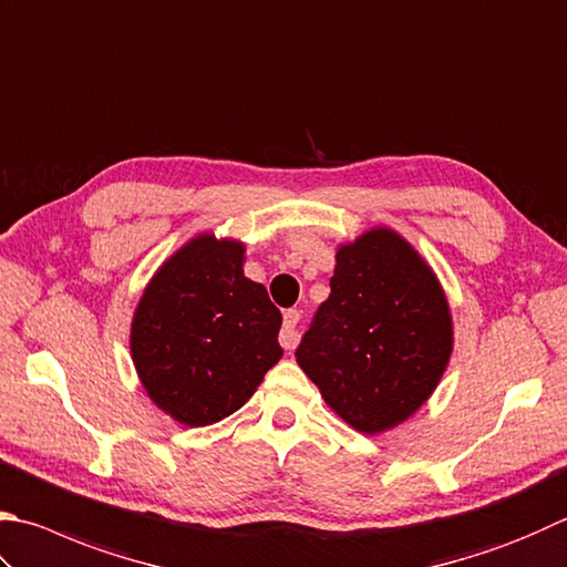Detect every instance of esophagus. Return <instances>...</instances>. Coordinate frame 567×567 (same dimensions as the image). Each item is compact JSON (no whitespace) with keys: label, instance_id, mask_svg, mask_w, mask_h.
I'll return each instance as SVG.
<instances>
[{"label":"esophagus","instance_id":"esophagus-1","mask_svg":"<svg viewBox=\"0 0 567 567\" xmlns=\"http://www.w3.org/2000/svg\"><path fill=\"white\" fill-rule=\"evenodd\" d=\"M298 323H301V313L298 311L284 313V328H281L279 340L286 350H293L298 346V340H301V328H298Z\"/></svg>","mask_w":567,"mask_h":567}]
</instances>
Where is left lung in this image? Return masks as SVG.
I'll return each instance as SVG.
<instances>
[{
	"instance_id": "obj_1",
	"label": "left lung",
	"mask_w": 567,
	"mask_h": 567,
	"mask_svg": "<svg viewBox=\"0 0 567 567\" xmlns=\"http://www.w3.org/2000/svg\"><path fill=\"white\" fill-rule=\"evenodd\" d=\"M454 350L446 293L412 244L372 227L340 244L328 301L296 362L340 420L382 434L422 408Z\"/></svg>"
}]
</instances>
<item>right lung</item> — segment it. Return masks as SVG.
<instances>
[{"instance_id":"1","label":"right lung","mask_w":567,"mask_h":567,"mask_svg":"<svg viewBox=\"0 0 567 567\" xmlns=\"http://www.w3.org/2000/svg\"><path fill=\"white\" fill-rule=\"evenodd\" d=\"M247 247L202 231L155 271L131 323L137 378L159 410L187 426L215 424L281 360V311L244 276Z\"/></svg>"}]
</instances>
